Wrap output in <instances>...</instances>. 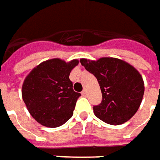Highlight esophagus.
I'll use <instances>...</instances> for the list:
<instances>
[{"label": "esophagus", "instance_id": "34e87169", "mask_svg": "<svg viewBox=\"0 0 160 160\" xmlns=\"http://www.w3.org/2000/svg\"><path fill=\"white\" fill-rule=\"evenodd\" d=\"M81 94H82L83 96H86V95H87V91H86V90H83V91L81 92Z\"/></svg>", "mask_w": 160, "mask_h": 160}]
</instances>
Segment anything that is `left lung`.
<instances>
[{"instance_id": "obj_1", "label": "left lung", "mask_w": 160, "mask_h": 160, "mask_svg": "<svg viewBox=\"0 0 160 160\" xmlns=\"http://www.w3.org/2000/svg\"><path fill=\"white\" fill-rule=\"evenodd\" d=\"M80 63L97 79L102 90V102L93 107L94 115L112 125L130 120L144 96V80L139 72L115 58H102L97 61L82 58Z\"/></svg>"}]
</instances>
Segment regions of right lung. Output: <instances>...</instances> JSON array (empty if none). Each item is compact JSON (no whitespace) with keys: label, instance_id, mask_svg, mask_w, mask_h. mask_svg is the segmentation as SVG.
<instances>
[{"label":"right lung","instance_id":"1","mask_svg":"<svg viewBox=\"0 0 160 160\" xmlns=\"http://www.w3.org/2000/svg\"><path fill=\"white\" fill-rule=\"evenodd\" d=\"M78 63L77 59L66 63L53 58L41 63L26 77L22 99L30 115L40 124L56 128L72 117L81 94L73 90L69 75Z\"/></svg>","mask_w":160,"mask_h":160}]
</instances>
